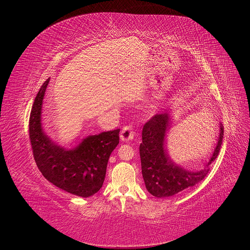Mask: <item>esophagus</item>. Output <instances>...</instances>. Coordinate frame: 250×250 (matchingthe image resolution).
Instances as JSON below:
<instances>
[{"label": "esophagus", "instance_id": "34e87169", "mask_svg": "<svg viewBox=\"0 0 250 250\" xmlns=\"http://www.w3.org/2000/svg\"><path fill=\"white\" fill-rule=\"evenodd\" d=\"M133 137H134V131H133L132 126H130V125L125 126L120 134V138L123 142H130V141H132Z\"/></svg>", "mask_w": 250, "mask_h": 250}]
</instances>
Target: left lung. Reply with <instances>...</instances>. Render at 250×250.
Listing matches in <instances>:
<instances>
[{"label": "left lung", "mask_w": 250, "mask_h": 250, "mask_svg": "<svg viewBox=\"0 0 250 250\" xmlns=\"http://www.w3.org/2000/svg\"><path fill=\"white\" fill-rule=\"evenodd\" d=\"M170 127L171 117L166 112L151 118L144 125L142 132L140 156L143 178L147 191L157 198L171 197L200 183L207 176L222 145L224 130L220 124L216 148L204 168L197 171L185 169L174 163L168 154L167 133Z\"/></svg>", "instance_id": "8db88e82"}]
</instances>
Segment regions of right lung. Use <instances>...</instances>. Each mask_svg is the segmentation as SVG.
Returning <instances> with one entry per match:
<instances>
[{
	"label": "right lung",
	"instance_id": "add662e5",
	"mask_svg": "<svg viewBox=\"0 0 250 250\" xmlns=\"http://www.w3.org/2000/svg\"><path fill=\"white\" fill-rule=\"evenodd\" d=\"M50 78L37 93L29 120V135L35 163L42 175L62 190L89 197L103 186L107 163L119 144L120 129L88 135L66 149L53 142L42 126V100Z\"/></svg>",
	"mask_w": 250,
	"mask_h": 250
}]
</instances>
